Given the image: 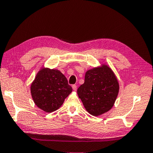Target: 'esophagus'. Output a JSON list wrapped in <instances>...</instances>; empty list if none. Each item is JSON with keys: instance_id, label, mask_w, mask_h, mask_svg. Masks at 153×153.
Masks as SVG:
<instances>
[{"instance_id": "34e87169", "label": "esophagus", "mask_w": 153, "mask_h": 153, "mask_svg": "<svg viewBox=\"0 0 153 153\" xmlns=\"http://www.w3.org/2000/svg\"><path fill=\"white\" fill-rule=\"evenodd\" d=\"M72 88H73V90H74V91H76V90H77V85H72Z\"/></svg>"}]
</instances>
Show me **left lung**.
Instances as JSON below:
<instances>
[{
    "label": "left lung",
    "mask_w": 153,
    "mask_h": 153,
    "mask_svg": "<svg viewBox=\"0 0 153 153\" xmlns=\"http://www.w3.org/2000/svg\"><path fill=\"white\" fill-rule=\"evenodd\" d=\"M118 80L106 65L86 72L85 81L77 89V94L86 110L93 116L109 111L117 98Z\"/></svg>",
    "instance_id": "obj_1"
}]
</instances>
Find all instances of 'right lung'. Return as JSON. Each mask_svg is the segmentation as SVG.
I'll list each match as a JSON object with an SVG mask.
<instances>
[{"mask_svg":"<svg viewBox=\"0 0 153 153\" xmlns=\"http://www.w3.org/2000/svg\"><path fill=\"white\" fill-rule=\"evenodd\" d=\"M71 91L64 75L56 69H41L30 87L35 104L46 112L59 108Z\"/></svg>","mask_w":153,"mask_h":153,"instance_id":"add662e5","label":"right lung"}]
</instances>
